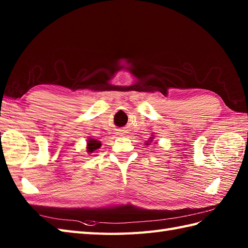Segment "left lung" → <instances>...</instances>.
<instances>
[{
  "label": "left lung",
  "mask_w": 248,
  "mask_h": 248,
  "mask_svg": "<svg viewBox=\"0 0 248 248\" xmlns=\"http://www.w3.org/2000/svg\"><path fill=\"white\" fill-rule=\"evenodd\" d=\"M151 139H152V138H151ZM148 141H149V140H148ZM148 141H147V143H146V144H147V145H148Z\"/></svg>",
  "instance_id": "obj_1"
}]
</instances>
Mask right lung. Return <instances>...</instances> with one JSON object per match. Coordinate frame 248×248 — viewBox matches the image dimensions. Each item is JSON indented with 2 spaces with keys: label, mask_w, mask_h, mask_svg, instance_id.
Wrapping results in <instances>:
<instances>
[{
  "label": "right lung",
  "mask_w": 248,
  "mask_h": 248,
  "mask_svg": "<svg viewBox=\"0 0 248 248\" xmlns=\"http://www.w3.org/2000/svg\"><path fill=\"white\" fill-rule=\"evenodd\" d=\"M100 146H101V143L99 140L89 139L87 140V152H94V150L100 148Z\"/></svg>",
  "instance_id": "add662e5"
}]
</instances>
